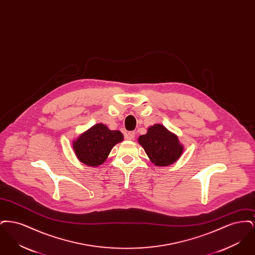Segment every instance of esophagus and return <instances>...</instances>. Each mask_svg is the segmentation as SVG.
<instances>
[{
  "mask_svg": "<svg viewBox=\"0 0 255 255\" xmlns=\"http://www.w3.org/2000/svg\"><path fill=\"white\" fill-rule=\"evenodd\" d=\"M126 138L128 140H133L134 138V133L133 132H129V133H126Z\"/></svg>",
  "mask_w": 255,
  "mask_h": 255,
  "instance_id": "obj_1",
  "label": "esophagus"
}]
</instances>
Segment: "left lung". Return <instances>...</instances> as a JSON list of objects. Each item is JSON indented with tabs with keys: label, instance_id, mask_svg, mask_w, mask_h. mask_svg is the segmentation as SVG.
Instances as JSON below:
<instances>
[{
	"label": "left lung",
	"instance_id": "1",
	"mask_svg": "<svg viewBox=\"0 0 255 255\" xmlns=\"http://www.w3.org/2000/svg\"><path fill=\"white\" fill-rule=\"evenodd\" d=\"M137 141L144 149L151 162L159 167L176 162L181 158L184 149L178 135L161 124L150 126L145 134L138 136Z\"/></svg>",
	"mask_w": 255,
	"mask_h": 255
}]
</instances>
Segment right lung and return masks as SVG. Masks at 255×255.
<instances>
[{"label":"right lung","mask_w":255,"mask_h":255,"mask_svg":"<svg viewBox=\"0 0 255 255\" xmlns=\"http://www.w3.org/2000/svg\"><path fill=\"white\" fill-rule=\"evenodd\" d=\"M124 139L119 130H110L103 123H97L73 139L76 158L85 165L97 167L109 156L113 147Z\"/></svg>","instance_id":"1"}]
</instances>
